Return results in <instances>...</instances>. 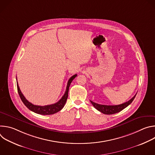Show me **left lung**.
<instances>
[{
	"mask_svg": "<svg viewBox=\"0 0 155 155\" xmlns=\"http://www.w3.org/2000/svg\"><path fill=\"white\" fill-rule=\"evenodd\" d=\"M136 94H136V95L133 97L131 98L129 101L120 105H101V104H99L96 102H94L91 101H90V102L95 108H96L97 110H99V112H102V114H106V115H112V114H115L121 112L122 110H123L124 108L127 107L129 104H130L131 102L134 99Z\"/></svg>",
	"mask_w": 155,
	"mask_h": 155,
	"instance_id": "left-lung-1",
	"label": "left lung"
}]
</instances>
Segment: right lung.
I'll list each match as a JSON object with an SVG mask.
<instances>
[{
    "label": "right lung",
    "mask_w": 155,
    "mask_h": 155,
    "mask_svg": "<svg viewBox=\"0 0 155 155\" xmlns=\"http://www.w3.org/2000/svg\"><path fill=\"white\" fill-rule=\"evenodd\" d=\"M77 76V74L73 75L72 77H71L70 78V79L69 80L68 82V85H67V87H66V90L65 92L64 93V94L63 95V96L62 97V98L56 103L53 104H51V105H45V106H40V105H35L32 104V103L29 102L24 96V95L22 94L19 87L18 86V82H17V89H18V94L19 95V97L21 99V101H23V102L24 103V104L31 111L38 114H40V115H53L54 114L57 112H58L59 111L64 107L66 101L68 99V92H69V86L71 85V83H72V81H73V80Z\"/></svg>",
    "instance_id": "add662e5"
}]
</instances>
